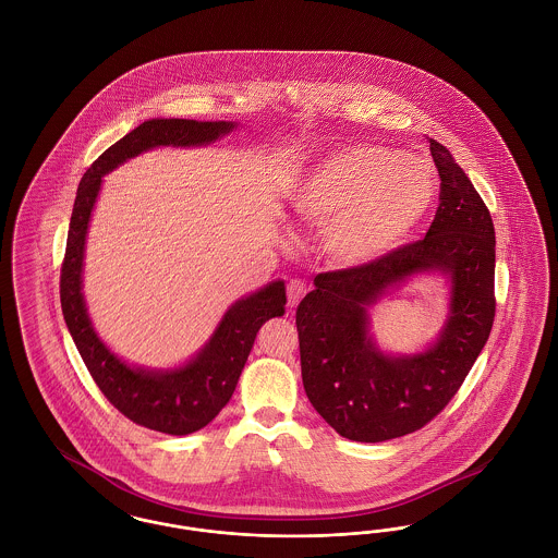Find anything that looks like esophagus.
<instances>
[{"instance_id":"obj_1","label":"esophagus","mask_w":558,"mask_h":558,"mask_svg":"<svg viewBox=\"0 0 558 558\" xmlns=\"http://www.w3.org/2000/svg\"><path fill=\"white\" fill-rule=\"evenodd\" d=\"M305 284L301 282V280H291L289 282V287H287V296H289V307H296L299 305V301L305 296Z\"/></svg>"}]
</instances>
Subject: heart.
<instances>
[{
  "mask_svg": "<svg viewBox=\"0 0 558 558\" xmlns=\"http://www.w3.org/2000/svg\"><path fill=\"white\" fill-rule=\"evenodd\" d=\"M435 173L418 157L380 146H347L299 184L292 209L328 226V248L345 264H368L408 239L430 211Z\"/></svg>",
  "mask_w": 558,
  "mask_h": 558,
  "instance_id": "heart-1",
  "label": "heart"
}]
</instances>
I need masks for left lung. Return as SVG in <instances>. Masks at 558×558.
<instances>
[{"instance_id":"8db88e82","label":"left lung","mask_w":558,"mask_h":558,"mask_svg":"<svg viewBox=\"0 0 558 558\" xmlns=\"http://www.w3.org/2000/svg\"><path fill=\"white\" fill-rule=\"evenodd\" d=\"M439 207L423 240L362 266L322 271L296 307L301 376L319 416L351 441L376 444L430 423L458 393L494 326L496 232L489 209L450 150L430 140ZM451 276V318L418 356H385L367 335V310L403 277Z\"/></svg>"}]
</instances>
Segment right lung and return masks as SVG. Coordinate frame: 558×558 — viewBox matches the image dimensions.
<instances>
[{"mask_svg": "<svg viewBox=\"0 0 558 558\" xmlns=\"http://www.w3.org/2000/svg\"><path fill=\"white\" fill-rule=\"evenodd\" d=\"M230 130H234V123L226 121L153 119L114 142L81 178L60 267L62 314L98 389L132 423L167 435H187L209 425L230 401L259 328L267 319L284 316V282H271L266 289L236 301L217 326L211 341L184 368L167 372L130 368L98 339L85 312L81 269L87 223L102 178L123 160L155 146L209 144Z\"/></svg>", "mask_w": 558, "mask_h": 558, "instance_id": "right-lung-1", "label": "right lung"}]
</instances>
